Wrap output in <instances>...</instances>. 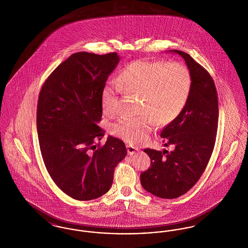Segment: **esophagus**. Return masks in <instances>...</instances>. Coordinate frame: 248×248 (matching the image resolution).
<instances>
[{"mask_svg":"<svg viewBox=\"0 0 248 248\" xmlns=\"http://www.w3.org/2000/svg\"><path fill=\"white\" fill-rule=\"evenodd\" d=\"M126 149H127V153H128L129 155H133V154H137V153L139 152V149L136 148V147H134V146L131 145V144H127V145H126Z\"/></svg>","mask_w":248,"mask_h":248,"instance_id":"esophagus-1","label":"esophagus"}]
</instances>
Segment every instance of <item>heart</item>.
I'll return each instance as SVG.
<instances>
[{
    "mask_svg": "<svg viewBox=\"0 0 248 248\" xmlns=\"http://www.w3.org/2000/svg\"><path fill=\"white\" fill-rule=\"evenodd\" d=\"M190 70L180 62L135 60L120 73L118 82L108 81L102 87L100 101L108 115L116 112L122 90L140 94L138 116H124L110 125V133L131 143L147 140L158 122L172 123L187 105L192 90Z\"/></svg>",
    "mask_w": 248,
    "mask_h": 248,
    "instance_id": "obj_1",
    "label": "heart"
}]
</instances>
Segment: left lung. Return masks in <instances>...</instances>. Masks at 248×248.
<instances>
[{
  "mask_svg": "<svg viewBox=\"0 0 248 248\" xmlns=\"http://www.w3.org/2000/svg\"><path fill=\"white\" fill-rule=\"evenodd\" d=\"M186 61L193 85L187 105L161 132L168 152L145 149L151 167L142 172V187L157 197L175 199L189 191L204 172L216 143L217 92L213 78L189 54L172 50Z\"/></svg>",
  "mask_w": 248,
  "mask_h": 248,
  "instance_id": "left-lung-1",
  "label": "left lung"
}]
</instances>
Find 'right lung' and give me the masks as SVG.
I'll return each instance as SVG.
<instances>
[{
  "label": "right lung",
  "mask_w": 248,
  "mask_h": 248,
  "mask_svg": "<svg viewBox=\"0 0 248 248\" xmlns=\"http://www.w3.org/2000/svg\"><path fill=\"white\" fill-rule=\"evenodd\" d=\"M117 53L71 55L43 84L37 104V133L42 157L56 185L75 200L108 192L116 165L127 154L124 141L108 137L97 124L100 94L119 62Z\"/></svg>",
  "instance_id": "1"
}]
</instances>
